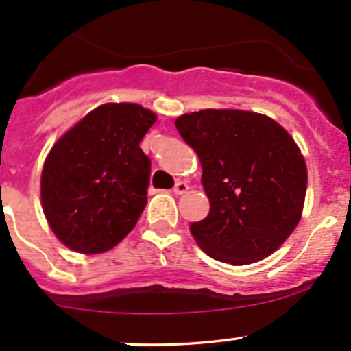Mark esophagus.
<instances>
[{
  "label": "esophagus",
  "instance_id": "esophagus-1",
  "mask_svg": "<svg viewBox=\"0 0 351 351\" xmlns=\"http://www.w3.org/2000/svg\"><path fill=\"white\" fill-rule=\"evenodd\" d=\"M187 191H189V186H187V182H184V180H179V182H176L174 194H177V196H182V194H186Z\"/></svg>",
  "mask_w": 351,
  "mask_h": 351
}]
</instances>
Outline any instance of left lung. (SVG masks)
I'll use <instances>...</instances> for the list:
<instances>
[{
	"label": "left lung",
	"instance_id": "1",
	"mask_svg": "<svg viewBox=\"0 0 351 351\" xmlns=\"http://www.w3.org/2000/svg\"><path fill=\"white\" fill-rule=\"evenodd\" d=\"M202 165L209 215L189 226L201 250L231 265L258 262L298 226L308 169L287 130L265 114L201 110L176 120Z\"/></svg>",
	"mask_w": 351,
	"mask_h": 351
}]
</instances>
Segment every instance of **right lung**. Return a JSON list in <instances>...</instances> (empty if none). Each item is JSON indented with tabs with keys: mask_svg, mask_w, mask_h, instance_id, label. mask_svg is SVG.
I'll return each instance as SVG.
<instances>
[{
	"mask_svg": "<svg viewBox=\"0 0 351 351\" xmlns=\"http://www.w3.org/2000/svg\"><path fill=\"white\" fill-rule=\"evenodd\" d=\"M157 114L135 103H106L50 149L40 179L43 215L71 250H111L147 204L150 158L140 142Z\"/></svg>",
	"mask_w": 351,
	"mask_h": 351,
	"instance_id": "right-lung-1",
	"label": "right lung"
}]
</instances>
